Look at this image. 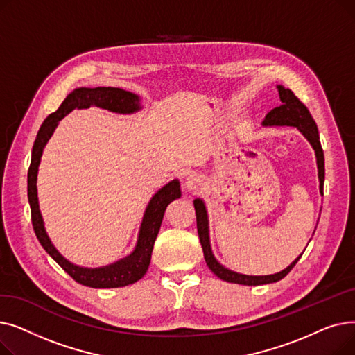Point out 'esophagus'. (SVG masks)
<instances>
[{"label": "esophagus", "instance_id": "1", "mask_svg": "<svg viewBox=\"0 0 355 355\" xmlns=\"http://www.w3.org/2000/svg\"><path fill=\"white\" fill-rule=\"evenodd\" d=\"M202 185H204V180L198 174H191L184 181V187L190 191H197L202 187Z\"/></svg>", "mask_w": 355, "mask_h": 355}]
</instances>
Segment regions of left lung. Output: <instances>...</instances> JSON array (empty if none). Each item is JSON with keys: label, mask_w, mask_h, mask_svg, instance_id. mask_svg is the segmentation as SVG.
I'll return each instance as SVG.
<instances>
[{"label": "left lung", "mask_w": 355, "mask_h": 355, "mask_svg": "<svg viewBox=\"0 0 355 355\" xmlns=\"http://www.w3.org/2000/svg\"><path fill=\"white\" fill-rule=\"evenodd\" d=\"M279 92V99H281L282 105L272 109L266 115L265 121L262 122L263 126H293L306 138V141L311 144L312 149L315 151L316 158V166H318V180H320V193L324 194V178H325V168H324V151L321 148L320 142V134L318 128L313 118L311 116L309 110L306 106L297 99L291 89H286L282 85H277ZM194 209L197 216V230L200 243L204 252V259H206V263L209 269L220 277L221 281H226L230 284H239V285H246V286H259V285H268L281 281L284 279L297 263V260L301 259L302 253L297 256L293 262L285 268L284 270L273 273V275H262V276H254V275H243L237 273L234 270L227 269L223 266L218 260L214 257L211 245H210V233H209V216L206 210V204L201 198H196L194 201ZM305 252V250H304Z\"/></svg>", "instance_id": "obj_1"}]
</instances>
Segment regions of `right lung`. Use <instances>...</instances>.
Wrapping results in <instances>:
<instances>
[{
	"label": "right lung",
	"mask_w": 355,
	"mask_h": 355,
	"mask_svg": "<svg viewBox=\"0 0 355 355\" xmlns=\"http://www.w3.org/2000/svg\"><path fill=\"white\" fill-rule=\"evenodd\" d=\"M90 106L107 109L109 112L121 115H132L142 109L141 98L138 95L119 87H78L69 93L67 98L62 102L60 107L44 119L33 145L31 162L27 175V191L31 209V221L34 233L42 243L43 249L78 284L96 289L122 288L135 284L146 273L149 262H151L154 243L161 227L165 209L171 201L181 197V189L180 181L177 178L171 180L170 182L165 184L164 187H161L153 196L151 200H149L141 221L135 248L128 256L116 260L114 263L101 268H83L69 262V260L54 248L46 232L44 220L39 206V196H37V174H39L43 149L51 138V135L54 134V129L58 128L59 122L66 115H69L73 109Z\"/></svg>",
	"instance_id": "obj_1"
}]
</instances>
